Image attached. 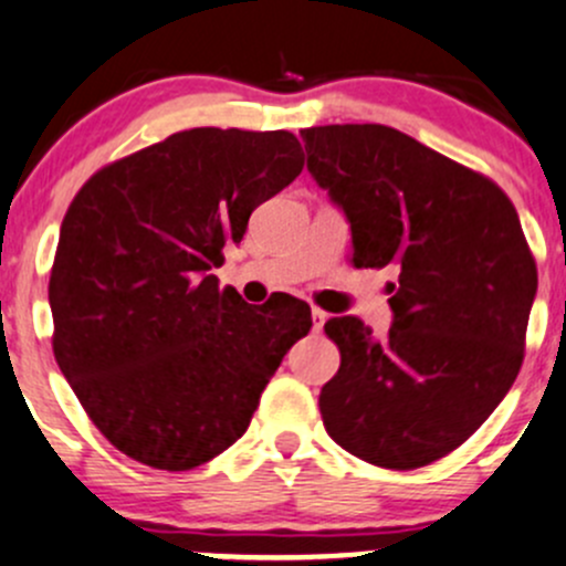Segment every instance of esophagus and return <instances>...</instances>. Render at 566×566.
Masks as SVG:
<instances>
[{
	"label": "esophagus",
	"instance_id": "obj_1",
	"mask_svg": "<svg viewBox=\"0 0 566 566\" xmlns=\"http://www.w3.org/2000/svg\"><path fill=\"white\" fill-rule=\"evenodd\" d=\"M311 316H313V326H316V329H322V326L326 324V313L318 311V307H313Z\"/></svg>",
	"mask_w": 566,
	"mask_h": 566
}]
</instances>
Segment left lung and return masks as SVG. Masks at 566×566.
<instances>
[{
	"mask_svg": "<svg viewBox=\"0 0 566 566\" xmlns=\"http://www.w3.org/2000/svg\"><path fill=\"white\" fill-rule=\"evenodd\" d=\"M307 171L346 214L352 264H395L392 326L324 324L340 370L324 384V428L352 455L419 469L463 444L523 363L537 266L512 201L491 179L387 125L300 133Z\"/></svg>",
	"mask_w": 566,
	"mask_h": 566,
	"instance_id": "obj_1",
	"label": "left lung"
}]
</instances>
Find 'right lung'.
Here are the masks:
<instances>
[{
  "label": "right lung",
  "mask_w": 566,
  "mask_h": 566,
  "mask_svg": "<svg viewBox=\"0 0 566 566\" xmlns=\"http://www.w3.org/2000/svg\"><path fill=\"white\" fill-rule=\"evenodd\" d=\"M291 133L193 127L97 171L70 203L49 302L54 357L119 452L188 471L248 430L307 302L220 289L226 242L300 177Z\"/></svg>",
  "instance_id": "obj_1"
}]
</instances>
